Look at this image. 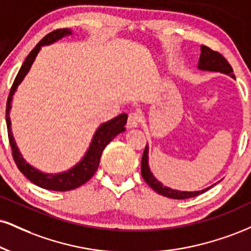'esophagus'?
I'll use <instances>...</instances> for the list:
<instances>
[{"mask_svg": "<svg viewBox=\"0 0 251 251\" xmlns=\"http://www.w3.org/2000/svg\"><path fill=\"white\" fill-rule=\"evenodd\" d=\"M140 122H141V114L139 112H131L128 114V118H127V127L128 128L137 127Z\"/></svg>", "mask_w": 251, "mask_h": 251, "instance_id": "34e87169", "label": "esophagus"}]
</instances>
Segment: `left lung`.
Returning <instances> with one entry per match:
<instances>
[{
  "instance_id": "8db88e82",
  "label": "left lung",
  "mask_w": 251,
  "mask_h": 251,
  "mask_svg": "<svg viewBox=\"0 0 251 251\" xmlns=\"http://www.w3.org/2000/svg\"><path fill=\"white\" fill-rule=\"evenodd\" d=\"M198 68L200 69V70L221 72V74L229 75V76L235 78L234 75H232V68L228 63V60L226 59L221 53L212 50L210 48L206 47V45H201V55ZM141 175H143L144 180L146 181L147 185H149L152 189H154L156 193L166 196V198L176 199V200L194 198V196L203 194L204 192H207L208 189L213 187H208V188L202 189V191L199 192H181L175 191V189H171L168 188V187H165L161 182H159V181L153 176L152 173H151L149 167V147L147 146L145 147L143 159H141Z\"/></svg>"
}]
</instances>
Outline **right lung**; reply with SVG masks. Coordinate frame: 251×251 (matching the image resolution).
<instances>
[{"instance_id": "obj_1", "label": "right lung", "mask_w": 251, "mask_h": 251, "mask_svg": "<svg viewBox=\"0 0 251 251\" xmlns=\"http://www.w3.org/2000/svg\"><path fill=\"white\" fill-rule=\"evenodd\" d=\"M70 29H57L51 31L50 34L44 36L41 41L38 42L37 45L31 50L25 60L23 62L21 66L19 74L15 78L13 86H11L10 92H9L8 100H7V108H5V120H7V128H8V138L9 143L11 147V154H13L14 161L16 164L19 170L25 175L32 183L42 187L44 189H50V191L57 192H66L71 191V189L77 188L81 185L89 181L96 173L99 167V161H100V156L102 151L107 146L108 143L113 140V138L122 132L125 131V125L127 122V114L123 113L120 116L113 118L110 122L101 124L99 128L97 129L95 135H93L92 143L90 145L89 150H87L86 154L81 159L79 164H77L74 168L69 170L68 172L59 174H45L31 167L29 164H26L25 160L22 158L21 153L17 150L16 144H15L13 134H11L10 129V118H9V111L11 108V99H13L14 92L16 91L19 84L23 80L25 75L31 68L32 63L37 56V53L41 50V47L53 43V42L58 41L64 36L71 35Z\"/></svg>"}]
</instances>
